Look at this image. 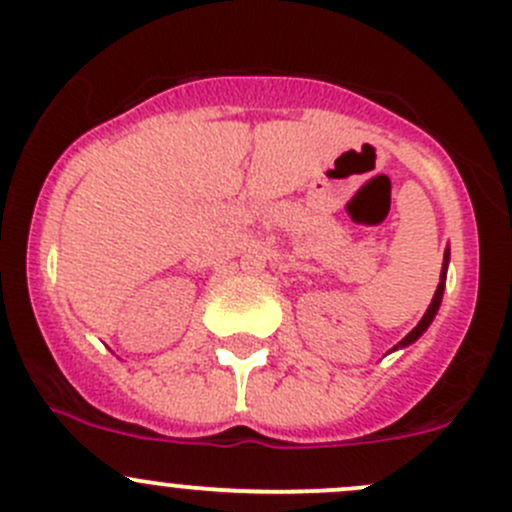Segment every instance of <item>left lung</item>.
<instances>
[{
  "label": "left lung",
  "mask_w": 512,
  "mask_h": 512,
  "mask_svg": "<svg viewBox=\"0 0 512 512\" xmlns=\"http://www.w3.org/2000/svg\"><path fill=\"white\" fill-rule=\"evenodd\" d=\"M448 260H451V252H443V270H441V282H438V287H436V294H433V299H431V304H428V309H426V314H423L421 317V322L416 324L414 329H411L409 334H406L404 339H401L399 344H396L394 349H399V347H409V344H414L418 337H421L423 332H426L428 329V324L433 322V317H436V312H438V307H441V299H443V289H446V270H448ZM394 349H391V352H394Z\"/></svg>",
  "instance_id": "left-lung-1"
}]
</instances>
